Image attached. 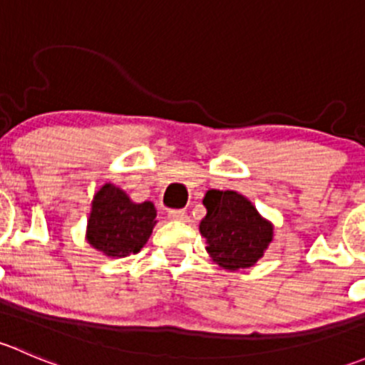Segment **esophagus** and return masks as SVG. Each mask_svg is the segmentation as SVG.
<instances>
[{
  "instance_id": "esophagus-1",
  "label": "esophagus",
  "mask_w": 365,
  "mask_h": 365,
  "mask_svg": "<svg viewBox=\"0 0 365 365\" xmlns=\"http://www.w3.org/2000/svg\"><path fill=\"white\" fill-rule=\"evenodd\" d=\"M168 217L171 220H178V222H187L189 220V215H187L185 210H169Z\"/></svg>"
}]
</instances>
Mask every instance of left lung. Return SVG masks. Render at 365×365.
Returning a JSON list of instances; mask_svg holds the SVG:
<instances>
[{"mask_svg": "<svg viewBox=\"0 0 365 365\" xmlns=\"http://www.w3.org/2000/svg\"><path fill=\"white\" fill-rule=\"evenodd\" d=\"M203 205L206 215L200 231L206 251L226 270L249 268L263 257L274 237V226L259 215L251 201L235 190H208Z\"/></svg>", "mask_w": 365, "mask_h": 365, "instance_id": "1", "label": "left lung"}]
</instances>
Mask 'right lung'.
Segmentation results:
<instances>
[{
    "mask_svg": "<svg viewBox=\"0 0 365 365\" xmlns=\"http://www.w3.org/2000/svg\"><path fill=\"white\" fill-rule=\"evenodd\" d=\"M157 210L152 201L134 203L120 187L106 183L91 203L86 240L109 257H125L145 247L152 235Z\"/></svg>",
    "mask_w": 365,
    "mask_h": 365,
    "instance_id": "obj_1",
    "label": "right lung"
}]
</instances>
